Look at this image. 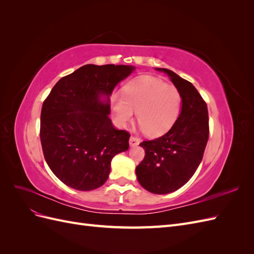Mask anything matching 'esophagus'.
<instances>
[{
    "instance_id": "obj_1",
    "label": "esophagus",
    "mask_w": 254,
    "mask_h": 254,
    "mask_svg": "<svg viewBox=\"0 0 254 254\" xmlns=\"http://www.w3.org/2000/svg\"><path fill=\"white\" fill-rule=\"evenodd\" d=\"M140 144V140L137 139V137H135V136H130V139H129V145L130 146H136V145H139Z\"/></svg>"
}]
</instances>
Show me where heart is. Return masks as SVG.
<instances>
[{
	"instance_id": "b5f03b06",
	"label": "heart",
	"mask_w": 254,
	"mask_h": 254,
	"mask_svg": "<svg viewBox=\"0 0 254 254\" xmlns=\"http://www.w3.org/2000/svg\"><path fill=\"white\" fill-rule=\"evenodd\" d=\"M180 107L181 95L178 89L151 76H142L128 82L124 95L113 96L118 125L125 127L137 113L141 129L149 136L167 132L178 118Z\"/></svg>"
}]
</instances>
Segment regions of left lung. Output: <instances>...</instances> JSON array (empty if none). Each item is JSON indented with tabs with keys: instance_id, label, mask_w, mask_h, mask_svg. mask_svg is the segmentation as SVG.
Instances as JSON below:
<instances>
[{
	"instance_id": "obj_1",
	"label": "left lung",
	"mask_w": 254,
	"mask_h": 254,
	"mask_svg": "<svg viewBox=\"0 0 254 254\" xmlns=\"http://www.w3.org/2000/svg\"><path fill=\"white\" fill-rule=\"evenodd\" d=\"M171 78L181 95V112L170 131L140 144L145 157L136 166L141 186L153 194H168L186 184L200 164L209 139L206 104L190 81L168 68L156 67Z\"/></svg>"
}]
</instances>
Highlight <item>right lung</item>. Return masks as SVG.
<instances>
[{
  "mask_svg": "<svg viewBox=\"0 0 254 254\" xmlns=\"http://www.w3.org/2000/svg\"><path fill=\"white\" fill-rule=\"evenodd\" d=\"M133 65L86 64L61 78L41 110L40 140L51 171L65 186L95 190L107 181L111 160L129 148L130 134L112 125L110 96Z\"/></svg>",
  "mask_w": 254,
  "mask_h": 254,
  "instance_id": "right-lung-1",
  "label": "right lung"
}]
</instances>
